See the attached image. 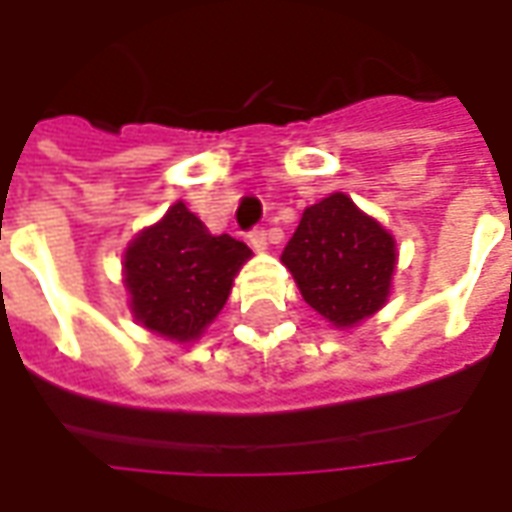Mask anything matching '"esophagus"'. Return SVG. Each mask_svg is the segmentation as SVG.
Masks as SVG:
<instances>
[{
  "mask_svg": "<svg viewBox=\"0 0 512 512\" xmlns=\"http://www.w3.org/2000/svg\"><path fill=\"white\" fill-rule=\"evenodd\" d=\"M249 244H252V249H257V252H263L268 244L266 230H263V227H255V230L249 233Z\"/></svg>",
  "mask_w": 512,
  "mask_h": 512,
  "instance_id": "34e87169",
  "label": "esophagus"
}]
</instances>
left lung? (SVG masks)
Listing matches in <instances>:
<instances>
[{
	"label": "left lung",
	"instance_id": "left-lung-1",
	"mask_svg": "<svg viewBox=\"0 0 512 512\" xmlns=\"http://www.w3.org/2000/svg\"><path fill=\"white\" fill-rule=\"evenodd\" d=\"M395 260L392 235L340 191L304 211L282 252L304 301L340 329L384 307Z\"/></svg>",
	"mask_w": 512,
	"mask_h": 512
}]
</instances>
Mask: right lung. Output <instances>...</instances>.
<instances>
[{
  "mask_svg": "<svg viewBox=\"0 0 512 512\" xmlns=\"http://www.w3.org/2000/svg\"><path fill=\"white\" fill-rule=\"evenodd\" d=\"M249 255L244 241L211 235L183 202H175L128 246L123 266L134 318L178 343L200 337L227 304L233 277Z\"/></svg>",
  "mask_w": 512,
  "mask_h": 512,
  "instance_id": "add662e5",
  "label": "right lung"
}]
</instances>
